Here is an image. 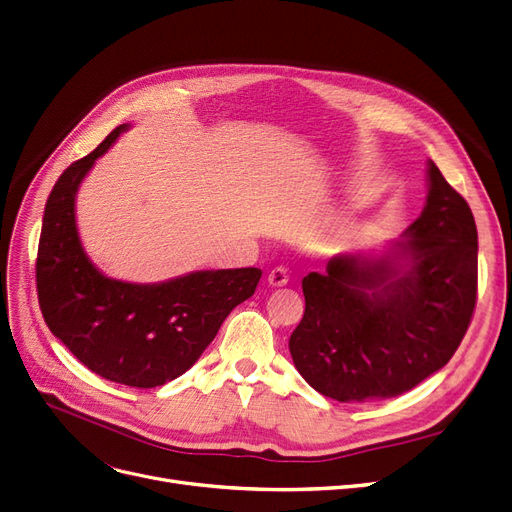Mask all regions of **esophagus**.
<instances>
[{
    "label": "esophagus",
    "mask_w": 512,
    "mask_h": 512,
    "mask_svg": "<svg viewBox=\"0 0 512 512\" xmlns=\"http://www.w3.org/2000/svg\"><path fill=\"white\" fill-rule=\"evenodd\" d=\"M268 282H270V286H274V288H278V286H284L286 282H288V270L286 268H274L270 274H268Z\"/></svg>",
    "instance_id": "esophagus-1"
}]
</instances>
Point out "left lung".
I'll use <instances>...</instances> for the list:
<instances>
[{"label": "left lung", "instance_id": "1", "mask_svg": "<svg viewBox=\"0 0 512 512\" xmlns=\"http://www.w3.org/2000/svg\"><path fill=\"white\" fill-rule=\"evenodd\" d=\"M420 217L387 253H341L303 278L295 368L337 402L414 389L450 362L477 303V226L469 203L429 161Z\"/></svg>", "mask_w": 512, "mask_h": 512}]
</instances>
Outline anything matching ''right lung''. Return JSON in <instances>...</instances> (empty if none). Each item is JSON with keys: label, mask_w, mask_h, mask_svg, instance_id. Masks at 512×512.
<instances>
[{"label": "right lung", "mask_w": 512, "mask_h": 512, "mask_svg": "<svg viewBox=\"0 0 512 512\" xmlns=\"http://www.w3.org/2000/svg\"><path fill=\"white\" fill-rule=\"evenodd\" d=\"M129 125H119L52 188L37 249L43 320L75 358L102 379L150 389L184 374L230 311L257 288L261 270H203L133 284L104 276L85 255L75 198L83 177Z\"/></svg>", "instance_id": "obj_1"}]
</instances>
